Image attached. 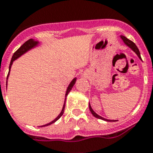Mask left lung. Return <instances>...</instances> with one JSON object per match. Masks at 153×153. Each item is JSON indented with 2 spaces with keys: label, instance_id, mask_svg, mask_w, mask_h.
Returning a JSON list of instances; mask_svg holds the SVG:
<instances>
[{
  "label": "left lung",
  "instance_id": "8db88e82",
  "mask_svg": "<svg viewBox=\"0 0 153 153\" xmlns=\"http://www.w3.org/2000/svg\"><path fill=\"white\" fill-rule=\"evenodd\" d=\"M120 38L123 39V41H124V43H125V44L128 46V47H130L132 51H134V53H135L136 54L138 55V57H139L140 59L141 58V55H140V52H139V50L138 49V47H137V46H136L135 44H134V43H133L131 40H130V39H128V38H126L125 36H120ZM89 110L91 111V113H92V114L93 115V116L95 117L96 118H99V119H101V120H106V121H116V120H107V119H105V118L102 117L101 116H100V115H98V114H96V113L94 112V110H92V107H91L90 106V103H89Z\"/></svg>",
  "mask_w": 153,
  "mask_h": 153
}]
</instances>
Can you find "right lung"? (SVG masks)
<instances>
[{
    "label": "right lung",
    "instance_id": "1",
    "mask_svg": "<svg viewBox=\"0 0 153 153\" xmlns=\"http://www.w3.org/2000/svg\"><path fill=\"white\" fill-rule=\"evenodd\" d=\"M38 44H39V42H38V41L34 40V39H29V40H27L25 43H23V44L22 45L21 47H19V48L18 49L17 51H16L15 53H14L13 56H12V58H11V63H10V65H9V71H8V74H7V78H8L9 73H10V70H11V65H12V64H13V61H15L16 59L19 58V57H21L22 55L24 54V53H26L27 51H29V50H31V49H33V48H34V47H36V46ZM75 82H76V78H74V79H73V80L71 81V83H70V84H69L68 87V88H67L66 94H65V97H67L68 94L69 92H70V91L71 90V88H72V87L74 86V85L75 84ZM7 82H6V85H7ZM65 101H66V98H65ZM65 103H64V106H63L62 110H61V112L60 113V114H59L58 116H57V117L55 118L54 120H52L51 122L48 123V124H45V125H43V126H40V127H45V126H48V125H51V124H53V123L56 122V121H57V120H58L59 118H60L61 116H62L63 114H64V111H65Z\"/></svg>",
    "mask_w": 153,
    "mask_h": 153
}]
</instances>
